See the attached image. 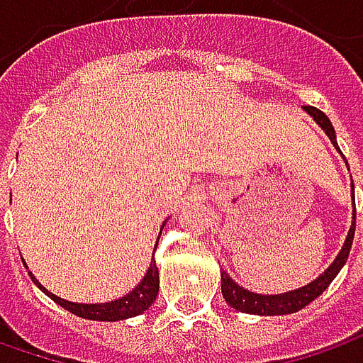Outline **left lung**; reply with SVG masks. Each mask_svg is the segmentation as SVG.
Returning <instances> with one entry per match:
<instances>
[{
    "label": "left lung",
    "instance_id": "obj_1",
    "mask_svg": "<svg viewBox=\"0 0 363 363\" xmlns=\"http://www.w3.org/2000/svg\"><path fill=\"white\" fill-rule=\"evenodd\" d=\"M303 111L311 117V119L325 131L329 137L331 145L337 147V137H335V129L331 125V121L328 119L325 113H321L319 108L315 106H303ZM342 153V151H340ZM345 161V157H343ZM347 163V161H345ZM350 169V167H347ZM352 200H354V216H352V226L347 232V238L343 242L340 255L333 258V262L329 264L325 271L321 272L317 279H313L311 283H307L305 286L299 289H293V291H286V293H277V295H262V293H252L248 289H244L242 285H238L230 274L226 271H220L222 277V295L226 303L230 305L232 309L236 311H242V313H252V315H289L297 313L303 307H307L311 301H315L329 285L331 281L337 277V272L342 271L343 264L347 262L350 257V250H352V242H354V234H356V198H354V184H352Z\"/></svg>",
    "mask_w": 363,
    "mask_h": 363
}]
</instances>
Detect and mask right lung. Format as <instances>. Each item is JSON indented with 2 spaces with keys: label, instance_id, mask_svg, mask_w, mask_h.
<instances>
[{
  "label": "right lung",
  "instance_id": "1",
  "mask_svg": "<svg viewBox=\"0 0 363 363\" xmlns=\"http://www.w3.org/2000/svg\"><path fill=\"white\" fill-rule=\"evenodd\" d=\"M163 226H165V222H163ZM163 226H161V230H163ZM157 242H160V238H157ZM23 267L28 269L26 262H23ZM28 274L32 277V281L38 285V289L42 293H46L54 303H58L66 311L78 315V317H84V319H91V321H123V319L137 317L153 305V301L160 293V271H157L155 258H151V264H149L145 277L141 279L139 285L129 291L127 295H123L115 301H108V303H72V301H66L58 295H54V293H50L44 285H40L32 272L28 271Z\"/></svg>",
  "mask_w": 363,
  "mask_h": 363
}]
</instances>
